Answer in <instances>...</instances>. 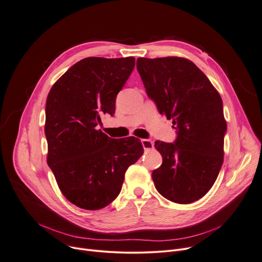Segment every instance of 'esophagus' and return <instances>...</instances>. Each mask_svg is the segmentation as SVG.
<instances>
[{
    "label": "esophagus",
    "instance_id": "1",
    "mask_svg": "<svg viewBox=\"0 0 262 262\" xmlns=\"http://www.w3.org/2000/svg\"><path fill=\"white\" fill-rule=\"evenodd\" d=\"M141 142H142V145H143V148L145 150H149V149H154L155 148V143H154L151 140L143 139Z\"/></svg>",
    "mask_w": 262,
    "mask_h": 262
}]
</instances>
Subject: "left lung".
I'll use <instances>...</instances> for the list:
<instances>
[{
	"mask_svg": "<svg viewBox=\"0 0 262 262\" xmlns=\"http://www.w3.org/2000/svg\"><path fill=\"white\" fill-rule=\"evenodd\" d=\"M137 70L159 113L172 119L174 143L156 141L163 158L152 171L159 193L173 203L202 199L216 181L224 162L227 123L221 95L187 58L137 59Z\"/></svg>",
	"mask_w": 262,
	"mask_h": 262,
	"instance_id": "left-lung-1",
	"label": "left lung"
}]
</instances>
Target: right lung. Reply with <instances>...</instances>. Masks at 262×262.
I'll return each instance as SVG.
<instances>
[{
    "label": "right lung",
    "mask_w": 262,
    "mask_h": 262,
    "mask_svg": "<svg viewBox=\"0 0 262 262\" xmlns=\"http://www.w3.org/2000/svg\"><path fill=\"white\" fill-rule=\"evenodd\" d=\"M134 68V57L83 58L47 97V163L66 199L81 209L111 204L121 191L125 171L143 155L137 138L112 139L96 128L102 113H115L117 94Z\"/></svg>",
    "instance_id": "1"
}]
</instances>
